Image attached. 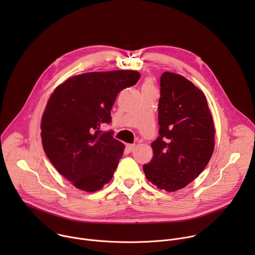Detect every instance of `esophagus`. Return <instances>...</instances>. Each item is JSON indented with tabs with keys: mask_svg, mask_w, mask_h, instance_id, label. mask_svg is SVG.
Masks as SVG:
<instances>
[{
	"mask_svg": "<svg viewBox=\"0 0 255 255\" xmlns=\"http://www.w3.org/2000/svg\"><path fill=\"white\" fill-rule=\"evenodd\" d=\"M134 147H135V144H126V149L129 152H131Z\"/></svg>",
	"mask_w": 255,
	"mask_h": 255,
	"instance_id": "34e87169",
	"label": "esophagus"
}]
</instances>
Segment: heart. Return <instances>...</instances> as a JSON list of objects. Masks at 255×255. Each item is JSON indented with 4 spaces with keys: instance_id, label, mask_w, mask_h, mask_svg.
Wrapping results in <instances>:
<instances>
[{
    "instance_id": "b5f03b06",
    "label": "heart",
    "mask_w": 255,
    "mask_h": 255,
    "mask_svg": "<svg viewBox=\"0 0 255 255\" xmlns=\"http://www.w3.org/2000/svg\"><path fill=\"white\" fill-rule=\"evenodd\" d=\"M150 89H153V86H152V83L150 81H146L144 83L143 85V88H142V91L144 90H150Z\"/></svg>"
}]
</instances>
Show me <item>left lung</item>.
Wrapping results in <instances>:
<instances>
[{"label": "left lung", "mask_w": 255, "mask_h": 255, "mask_svg": "<svg viewBox=\"0 0 255 255\" xmlns=\"http://www.w3.org/2000/svg\"><path fill=\"white\" fill-rule=\"evenodd\" d=\"M158 125L153 157L143 170L158 189L174 192L199 176L214 151L215 127L203 92L184 77L163 72Z\"/></svg>", "instance_id": "obj_1"}]
</instances>
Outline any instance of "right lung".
Returning <instances> with one entry per match:
<instances>
[{
    "instance_id": "add662e5",
    "label": "right lung",
    "mask_w": 255,
    "mask_h": 255,
    "mask_svg": "<svg viewBox=\"0 0 255 255\" xmlns=\"http://www.w3.org/2000/svg\"><path fill=\"white\" fill-rule=\"evenodd\" d=\"M140 79L135 70L94 71L72 77L50 96L41 138L50 162L76 188L96 192L111 180L124 144L103 131L117 95Z\"/></svg>"
}]
</instances>
